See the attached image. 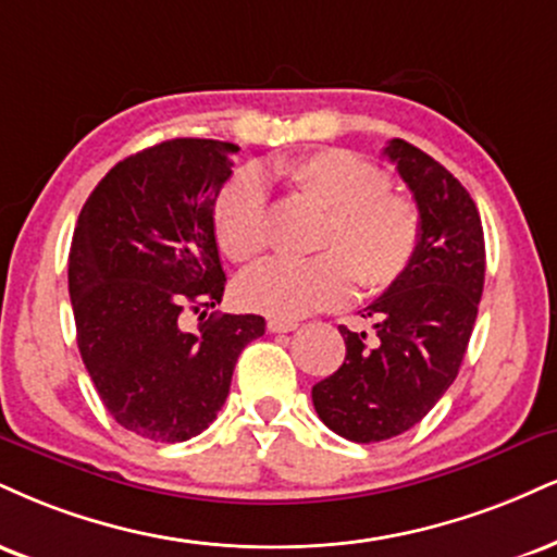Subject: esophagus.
<instances>
[{
	"label": "esophagus",
	"mask_w": 557,
	"mask_h": 557,
	"mask_svg": "<svg viewBox=\"0 0 557 557\" xmlns=\"http://www.w3.org/2000/svg\"><path fill=\"white\" fill-rule=\"evenodd\" d=\"M267 330L274 332V334L296 332L298 330V321H293V319H270V321H267Z\"/></svg>",
	"instance_id": "1"
}]
</instances>
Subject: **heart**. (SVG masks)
Returning <instances> with one entry per match:
<instances>
[{
  "label": "heart",
  "mask_w": 557,
  "mask_h": 557,
  "mask_svg": "<svg viewBox=\"0 0 557 557\" xmlns=\"http://www.w3.org/2000/svg\"><path fill=\"white\" fill-rule=\"evenodd\" d=\"M293 197L326 212L311 261L270 259L238 280V300L274 319H300L343 306L355 283L384 293L410 272L423 244L420 207L388 189V176L358 152L330 150L272 165ZM214 238L227 259L253 261L270 244V202L257 173L240 171L220 189Z\"/></svg>",
  "instance_id": "b5f03b06"
}]
</instances>
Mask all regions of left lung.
<instances>
[{
    "label": "left lung",
    "instance_id": "left-lung-1",
    "mask_svg": "<svg viewBox=\"0 0 557 557\" xmlns=\"http://www.w3.org/2000/svg\"><path fill=\"white\" fill-rule=\"evenodd\" d=\"M423 218L410 272L360 311L376 337L339 326L345 363L311 388L326 428L355 444H376L418 425L457 379L485 283V238L470 191L423 150L388 139Z\"/></svg>",
    "mask_w": 557,
    "mask_h": 557
}]
</instances>
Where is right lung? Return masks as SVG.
<instances>
[{
  "mask_svg": "<svg viewBox=\"0 0 557 557\" xmlns=\"http://www.w3.org/2000/svg\"><path fill=\"white\" fill-rule=\"evenodd\" d=\"M236 152L191 137L147 147L100 178L77 218L79 355L111 418L143 438L178 444L210 428L240 350L264 334L257 313L205 319L225 290L212 210ZM184 310L200 313L197 331Z\"/></svg>",
  "mask_w": 557,
  "mask_h": 557,
  "instance_id": "obj_1",
  "label": "right lung"
}]
</instances>
